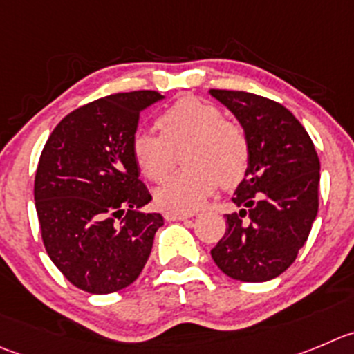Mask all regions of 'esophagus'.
Returning <instances> with one entry per match:
<instances>
[{
  "mask_svg": "<svg viewBox=\"0 0 354 354\" xmlns=\"http://www.w3.org/2000/svg\"><path fill=\"white\" fill-rule=\"evenodd\" d=\"M163 217L167 218L168 222L171 221H186V218L193 217V214L191 212H174V210H167L163 214Z\"/></svg>",
  "mask_w": 354,
  "mask_h": 354,
  "instance_id": "34e87169",
  "label": "esophagus"
}]
</instances>
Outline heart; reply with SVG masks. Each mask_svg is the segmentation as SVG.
<instances>
[{
	"mask_svg": "<svg viewBox=\"0 0 354 354\" xmlns=\"http://www.w3.org/2000/svg\"><path fill=\"white\" fill-rule=\"evenodd\" d=\"M160 136L139 130L132 154L140 174L151 183H163L174 167V153L183 149V174L156 191L158 205L189 210L203 203L218 183L233 187L245 177L250 146L238 124L225 121L221 109L196 97H183L158 118Z\"/></svg>",
	"mask_w": 354,
	"mask_h": 354,
	"instance_id": "obj_1",
	"label": "heart"
}]
</instances>
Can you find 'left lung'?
Returning <instances> with one entry per match:
<instances>
[{
	"instance_id": "1",
	"label": "left lung",
	"mask_w": 354,
	"mask_h": 354,
	"mask_svg": "<svg viewBox=\"0 0 354 354\" xmlns=\"http://www.w3.org/2000/svg\"><path fill=\"white\" fill-rule=\"evenodd\" d=\"M240 121L250 163L234 191L238 212L225 215V233L212 259L233 280L268 281L290 268L318 214L319 160L297 118L266 97L210 90Z\"/></svg>"
}]
</instances>
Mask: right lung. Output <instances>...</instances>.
Listing matches in <instances>:
<instances>
[{
    "label": "right lung",
    "mask_w": 354,
    "mask_h": 354,
    "mask_svg": "<svg viewBox=\"0 0 354 354\" xmlns=\"http://www.w3.org/2000/svg\"><path fill=\"white\" fill-rule=\"evenodd\" d=\"M165 97L116 93L67 114L43 147L35 201L46 254L74 287L111 294L139 278L160 214L132 154L144 109Z\"/></svg>",
    "instance_id": "1"
}]
</instances>
